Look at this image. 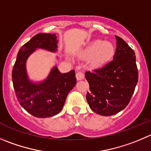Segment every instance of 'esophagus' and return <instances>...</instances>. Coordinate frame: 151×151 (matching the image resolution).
<instances>
[{
	"label": "esophagus",
	"instance_id": "1",
	"mask_svg": "<svg viewBox=\"0 0 151 151\" xmlns=\"http://www.w3.org/2000/svg\"><path fill=\"white\" fill-rule=\"evenodd\" d=\"M84 74L81 71H78V72L76 74V78H77V80H81L84 79Z\"/></svg>",
	"mask_w": 151,
	"mask_h": 151
}]
</instances>
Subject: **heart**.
Here are the masks:
<instances>
[{
    "mask_svg": "<svg viewBox=\"0 0 151 151\" xmlns=\"http://www.w3.org/2000/svg\"><path fill=\"white\" fill-rule=\"evenodd\" d=\"M114 55V47L109 42L96 40L90 44L86 51L87 57H91L95 65H102L108 63Z\"/></svg>",
    "mask_w": 151,
    "mask_h": 151,
    "instance_id": "1",
    "label": "heart"
}]
</instances>
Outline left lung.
Masks as SVG:
<instances>
[{
	"instance_id": "left-lung-1",
	"label": "left lung",
	"mask_w": 151,
	"mask_h": 151,
	"mask_svg": "<svg viewBox=\"0 0 151 151\" xmlns=\"http://www.w3.org/2000/svg\"><path fill=\"white\" fill-rule=\"evenodd\" d=\"M115 37L114 60L85 74L90 89L86 94L88 103L92 111L102 116L116 114L125 108L138 82L134 50L121 37Z\"/></svg>"
}]
</instances>
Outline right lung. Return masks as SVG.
Listing matches in <instances>:
<instances>
[{"label": "right lung", "mask_w": 151, "mask_h": 151, "mask_svg": "<svg viewBox=\"0 0 151 151\" xmlns=\"http://www.w3.org/2000/svg\"><path fill=\"white\" fill-rule=\"evenodd\" d=\"M55 34L40 33L25 43L19 50L12 69V83L20 105L34 116L50 117L60 112L67 95L77 83L74 70L61 74L57 67L44 82L35 84L28 79L26 61L37 48L51 52L57 50Z\"/></svg>", "instance_id": "obj_1"}]
</instances>
